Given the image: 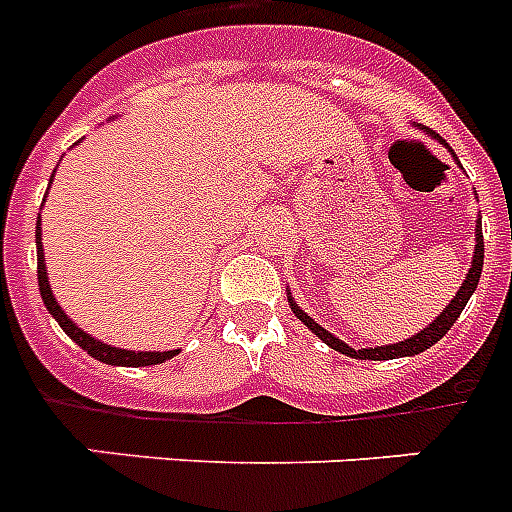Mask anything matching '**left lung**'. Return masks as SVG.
Returning a JSON list of instances; mask_svg holds the SVG:
<instances>
[{
  "label": "left lung",
  "mask_w": 512,
  "mask_h": 512,
  "mask_svg": "<svg viewBox=\"0 0 512 512\" xmlns=\"http://www.w3.org/2000/svg\"><path fill=\"white\" fill-rule=\"evenodd\" d=\"M479 228H476V252H473V265H471V270H468V276H465V284L460 286V292L455 294V299H452L450 305L444 307L442 315H439L434 323H429V328H423L421 334H415L413 339H405V342H400V344H389V347H373V350H352V347H347L342 339H336V336L328 334L326 328L318 326V323H315L310 315L302 313V310H299V307L292 302L294 315H297L299 321L305 323V326L310 328L315 336H321L323 342H326L331 350L342 352V355H350V357H360V360H394V357L418 355V352L429 350L431 344L439 342V339H442V336L450 331L452 323L458 321L460 313H463V307L468 305V299H471V294L476 292V286H479L481 265H484V236H481Z\"/></svg>",
  "instance_id": "obj_1"
}]
</instances>
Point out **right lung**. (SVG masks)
I'll return each mask as SVG.
<instances>
[{
  "instance_id": "1",
  "label": "right lung",
  "mask_w": 512,
  "mask_h": 512,
  "mask_svg": "<svg viewBox=\"0 0 512 512\" xmlns=\"http://www.w3.org/2000/svg\"><path fill=\"white\" fill-rule=\"evenodd\" d=\"M41 220H36V257H39V292L41 299H44V305H47L49 313L54 315V321L60 323V328L65 334L73 339V342L81 347L83 352H89L94 360H102L107 365H131V368H139V365H157L162 360H170L173 355H178L176 350L170 352H131V350H118V347H110V344H102L97 339H91L89 334H83L81 328L76 323L70 321L68 315L62 313L60 305H57V299L52 297V289H49V281H47V268H44V249H41V228H39Z\"/></svg>"
}]
</instances>
